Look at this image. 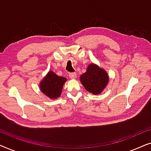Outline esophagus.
I'll list each match as a JSON object with an SVG mask.
<instances>
[{"mask_svg":"<svg viewBox=\"0 0 151 151\" xmlns=\"http://www.w3.org/2000/svg\"><path fill=\"white\" fill-rule=\"evenodd\" d=\"M69 78H71V79H75V78H76V73H70Z\"/></svg>","mask_w":151,"mask_h":151,"instance_id":"obj_1","label":"esophagus"}]
</instances>
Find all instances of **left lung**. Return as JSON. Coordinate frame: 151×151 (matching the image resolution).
Listing matches in <instances>:
<instances>
[{
  "label": "left lung",
  "mask_w": 151,
  "mask_h": 151,
  "mask_svg": "<svg viewBox=\"0 0 151 151\" xmlns=\"http://www.w3.org/2000/svg\"><path fill=\"white\" fill-rule=\"evenodd\" d=\"M80 80L87 91L98 95L102 93L109 82V76L106 71L95 64H90L86 73L82 74Z\"/></svg>",
  "instance_id": "left-lung-1"
}]
</instances>
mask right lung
<instances>
[{
    "instance_id": "obj_1",
    "label": "right lung",
    "mask_w": 151,
    "mask_h": 151,
    "mask_svg": "<svg viewBox=\"0 0 151 151\" xmlns=\"http://www.w3.org/2000/svg\"><path fill=\"white\" fill-rule=\"evenodd\" d=\"M67 78L56 75L53 71H49L40 83L42 93L51 99H55L60 96L63 86Z\"/></svg>"
}]
</instances>
